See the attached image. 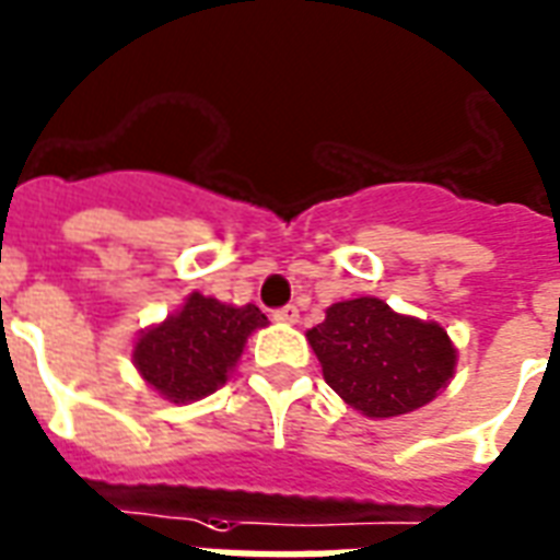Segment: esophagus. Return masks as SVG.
I'll use <instances>...</instances> for the list:
<instances>
[{
    "label": "esophagus",
    "mask_w": 560,
    "mask_h": 560,
    "mask_svg": "<svg viewBox=\"0 0 560 560\" xmlns=\"http://www.w3.org/2000/svg\"><path fill=\"white\" fill-rule=\"evenodd\" d=\"M272 319H276V323H284V326H293L299 319V308L296 305H284V308H279L272 314Z\"/></svg>",
    "instance_id": "obj_1"
}]
</instances>
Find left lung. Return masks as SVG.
I'll use <instances>...</instances> for the list:
<instances>
[{"label": "left lung", "mask_w": 560, "mask_h": 560, "mask_svg": "<svg viewBox=\"0 0 560 560\" xmlns=\"http://www.w3.org/2000/svg\"><path fill=\"white\" fill-rule=\"evenodd\" d=\"M323 378L370 420L411 413L450 387L458 349L434 319L399 314L384 299H343L305 331Z\"/></svg>", "instance_id": "8db88e82"}]
</instances>
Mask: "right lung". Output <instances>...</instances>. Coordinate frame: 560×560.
I'll use <instances>...</instances> for the list:
<instances>
[{"label": "right lung", "mask_w": 560, "mask_h": 560, "mask_svg": "<svg viewBox=\"0 0 560 560\" xmlns=\"http://www.w3.org/2000/svg\"><path fill=\"white\" fill-rule=\"evenodd\" d=\"M270 326L255 305H229L194 290L131 349L140 378L173 405L199 402L232 378L252 331Z\"/></svg>", "instance_id": "obj_1"}]
</instances>
